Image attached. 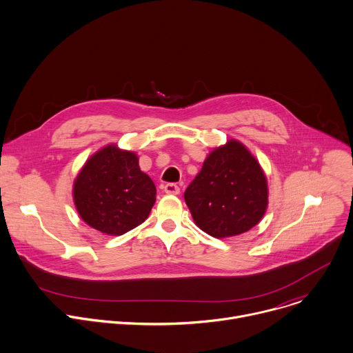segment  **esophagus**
<instances>
[{"mask_svg":"<svg viewBox=\"0 0 353 353\" xmlns=\"http://www.w3.org/2000/svg\"><path fill=\"white\" fill-rule=\"evenodd\" d=\"M164 192L167 194H178L179 193V186L175 183H167L164 185Z\"/></svg>","mask_w":353,"mask_h":353,"instance_id":"1","label":"esophagus"}]
</instances>
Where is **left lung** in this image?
<instances>
[{"instance_id": "left-lung-1", "label": "left lung", "mask_w": 353, "mask_h": 353, "mask_svg": "<svg viewBox=\"0 0 353 353\" xmlns=\"http://www.w3.org/2000/svg\"><path fill=\"white\" fill-rule=\"evenodd\" d=\"M268 196L259 161L237 139L214 147L185 190L194 224L220 240L255 227L266 213Z\"/></svg>"}]
</instances>
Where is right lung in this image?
Returning <instances> with one entry per match:
<instances>
[{
  "label": "right lung",
  "mask_w": 353,
  "mask_h": 353,
  "mask_svg": "<svg viewBox=\"0 0 353 353\" xmlns=\"http://www.w3.org/2000/svg\"><path fill=\"white\" fill-rule=\"evenodd\" d=\"M155 185L140 170L139 155L106 144L94 152L72 183L74 206L90 227L123 236L141 224L155 203Z\"/></svg>",
  "instance_id": "add662e5"
}]
</instances>
